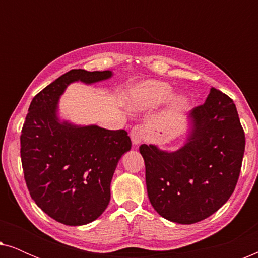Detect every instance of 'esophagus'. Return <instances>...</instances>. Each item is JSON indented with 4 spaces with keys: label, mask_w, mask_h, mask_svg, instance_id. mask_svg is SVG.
<instances>
[{
    "label": "esophagus",
    "mask_w": 258,
    "mask_h": 258,
    "mask_svg": "<svg viewBox=\"0 0 258 258\" xmlns=\"http://www.w3.org/2000/svg\"><path fill=\"white\" fill-rule=\"evenodd\" d=\"M130 137H132L133 143L137 146V144H140L144 139H146V128L142 125L133 126L132 132H130Z\"/></svg>",
    "instance_id": "esophagus-1"
}]
</instances>
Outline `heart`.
<instances>
[{
	"instance_id": "b5f03b06",
	"label": "heart",
	"mask_w": 258,
	"mask_h": 258,
	"mask_svg": "<svg viewBox=\"0 0 258 258\" xmlns=\"http://www.w3.org/2000/svg\"><path fill=\"white\" fill-rule=\"evenodd\" d=\"M170 84L157 80H146L130 87L123 97L125 107L133 111H146L165 102L169 112L186 107L188 100L182 94H171Z\"/></svg>"
}]
</instances>
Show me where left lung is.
Segmentation results:
<instances>
[{"label": "left lung", "instance_id": "obj_1", "mask_svg": "<svg viewBox=\"0 0 258 258\" xmlns=\"http://www.w3.org/2000/svg\"><path fill=\"white\" fill-rule=\"evenodd\" d=\"M186 141L175 151L142 144L148 197L168 221L192 224L220 209L234 192L245 136L232 100L211 88L188 115Z\"/></svg>", "mask_w": 258, "mask_h": 258}]
</instances>
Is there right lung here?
Wrapping results in <instances>:
<instances>
[{
  "label": "right lung",
  "instance_id": "right-lung-1",
  "mask_svg": "<svg viewBox=\"0 0 258 258\" xmlns=\"http://www.w3.org/2000/svg\"><path fill=\"white\" fill-rule=\"evenodd\" d=\"M110 70L73 69L31 101L21 133V161L28 190L48 216L66 225H83L103 214L110 183L132 141L125 130L75 125L58 118V101L70 83L110 79Z\"/></svg>",
  "mask_w": 258,
  "mask_h": 258
}]
</instances>
